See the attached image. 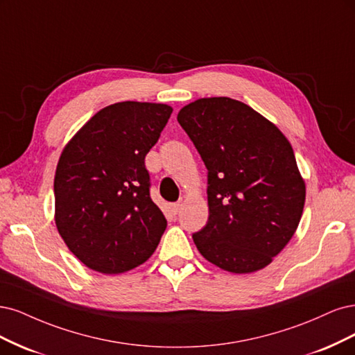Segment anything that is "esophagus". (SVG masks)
I'll return each instance as SVG.
<instances>
[{"label":"esophagus","instance_id":"1","mask_svg":"<svg viewBox=\"0 0 355 355\" xmlns=\"http://www.w3.org/2000/svg\"><path fill=\"white\" fill-rule=\"evenodd\" d=\"M180 209H181V203H173V205H171V212H173L174 215H177L180 212Z\"/></svg>","mask_w":355,"mask_h":355}]
</instances>
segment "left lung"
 <instances>
[{
    "label": "left lung",
    "mask_w": 355,
    "mask_h": 355,
    "mask_svg": "<svg viewBox=\"0 0 355 355\" xmlns=\"http://www.w3.org/2000/svg\"><path fill=\"white\" fill-rule=\"evenodd\" d=\"M180 125L208 169V223L193 234L199 252L236 274L267 267L301 221L305 182L283 132L245 103L199 98Z\"/></svg>",
    "instance_id": "8db88e82"
}]
</instances>
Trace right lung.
<instances>
[{
    "label": "right lung",
    "mask_w": 355,
    "mask_h": 355,
    "mask_svg": "<svg viewBox=\"0 0 355 355\" xmlns=\"http://www.w3.org/2000/svg\"><path fill=\"white\" fill-rule=\"evenodd\" d=\"M171 113L162 103H115L63 148L54 177V220L66 246L88 268L130 271L161 242L166 220L150 199L144 157Z\"/></svg>",
    "instance_id": "obj_1"
}]
</instances>
